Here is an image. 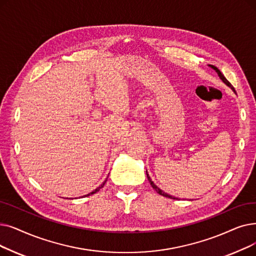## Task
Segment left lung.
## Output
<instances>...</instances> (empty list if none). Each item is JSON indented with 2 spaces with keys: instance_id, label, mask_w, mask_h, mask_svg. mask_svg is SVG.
<instances>
[{
  "instance_id": "obj_1",
  "label": "left lung",
  "mask_w": 256,
  "mask_h": 256,
  "mask_svg": "<svg viewBox=\"0 0 256 256\" xmlns=\"http://www.w3.org/2000/svg\"><path fill=\"white\" fill-rule=\"evenodd\" d=\"M209 66H211V68H212L216 73H218V75L220 76V78L222 80H223V82L224 84H226L229 88H231V90L233 91V92H234V93H236V90H234V88H233L232 86H231V84L226 80V77L223 75V74H222V72L216 68V66H212V64H209ZM146 176H148V181H150V185H152V187L154 188V190H156V192H157L159 194H161V196H166V198H174V200H178V198H174V196H170V194H166V192H164L163 190H160V188L159 187H157V185H156L152 181V179H150V176H148V170H146Z\"/></svg>"
}]
</instances>
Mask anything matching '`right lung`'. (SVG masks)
<instances>
[{"instance_id":"1","label":"right lung","mask_w":256,"mask_h":256,"mask_svg":"<svg viewBox=\"0 0 256 256\" xmlns=\"http://www.w3.org/2000/svg\"><path fill=\"white\" fill-rule=\"evenodd\" d=\"M106 179H108V178H106ZM106 181H104V183H102V185H100V186H99V187H97V188H96V190H93V192H90V194H86V196H91V194H96V192H99V190H100V188H102V187H104V184H106Z\"/></svg>"}]
</instances>
